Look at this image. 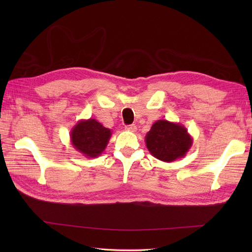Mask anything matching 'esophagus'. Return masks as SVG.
Returning a JSON list of instances; mask_svg holds the SVG:
<instances>
[{"mask_svg": "<svg viewBox=\"0 0 252 252\" xmlns=\"http://www.w3.org/2000/svg\"><path fill=\"white\" fill-rule=\"evenodd\" d=\"M126 130L129 132H135L136 131V126L135 125H129L126 126Z\"/></svg>", "mask_w": 252, "mask_h": 252, "instance_id": "obj_1", "label": "esophagus"}]
</instances>
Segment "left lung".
I'll return each mask as SVG.
<instances>
[{"label":"left lung","instance_id":"1","mask_svg":"<svg viewBox=\"0 0 252 252\" xmlns=\"http://www.w3.org/2000/svg\"><path fill=\"white\" fill-rule=\"evenodd\" d=\"M146 147L155 158L172 162L184 158L192 145V137L180 123L158 120L145 136Z\"/></svg>","mask_w":252,"mask_h":252}]
</instances>
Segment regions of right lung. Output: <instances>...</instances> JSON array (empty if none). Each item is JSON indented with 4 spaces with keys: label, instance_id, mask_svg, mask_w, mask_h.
Masks as SVG:
<instances>
[{
    "label": "right lung",
    "instance_id": "right-lung-1",
    "mask_svg": "<svg viewBox=\"0 0 252 252\" xmlns=\"http://www.w3.org/2000/svg\"><path fill=\"white\" fill-rule=\"evenodd\" d=\"M110 137L111 131L92 118L78 121L70 131V142L73 148L88 158L100 156Z\"/></svg>",
    "mask_w": 252,
    "mask_h": 252
}]
</instances>
